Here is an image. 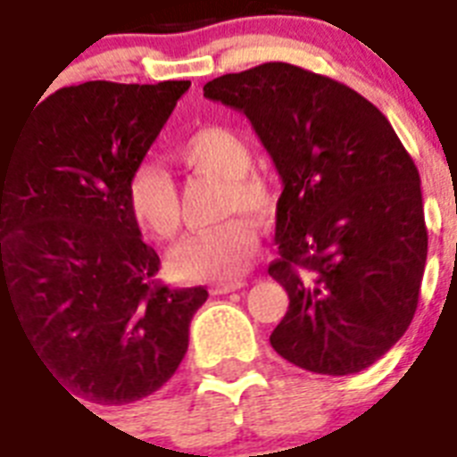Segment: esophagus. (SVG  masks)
Wrapping results in <instances>:
<instances>
[{
	"label": "esophagus",
	"instance_id": "obj_1",
	"mask_svg": "<svg viewBox=\"0 0 457 457\" xmlns=\"http://www.w3.org/2000/svg\"><path fill=\"white\" fill-rule=\"evenodd\" d=\"M246 287V281L235 279V281H222V284H216V287L211 288V293H216V295H222V293H232L239 291V288Z\"/></svg>",
	"mask_w": 457,
	"mask_h": 457
}]
</instances>
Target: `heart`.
<instances>
[{"label":"heart","instance_id":"b5f03b06","mask_svg":"<svg viewBox=\"0 0 457 457\" xmlns=\"http://www.w3.org/2000/svg\"><path fill=\"white\" fill-rule=\"evenodd\" d=\"M173 157L187 169L225 180V213L237 209L262 213L270 206V192L251 173L253 152L239 133L220 124L202 126L185 136ZM126 204L133 220L157 239L176 237L180 228V204L176 185L162 166L143 162L126 183ZM253 222L235 216L213 228L199 229L178 244L169 255L170 272L183 281H229L246 272L255 253Z\"/></svg>","mask_w":457,"mask_h":457}]
</instances>
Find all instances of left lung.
<instances>
[{
  "label": "left lung",
  "mask_w": 457,
  "mask_h": 457,
  "mask_svg": "<svg viewBox=\"0 0 457 457\" xmlns=\"http://www.w3.org/2000/svg\"><path fill=\"white\" fill-rule=\"evenodd\" d=\"M204 96L235 107L279 170V258L288 312L279 357L324 376L369 369L413 321L428 261L420 176L373 103L288 62L222 74Z\"/></svg>",
  "instance_id": "obj_1"
}]
</instances>
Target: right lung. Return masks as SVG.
Masks as SVG:
<instances>
[{"mask_svg":"<svg viewBox=\"0 0 457 457\" xmlns=\"http://www.w3.org/2000/svg\"><path fill=\"white\" fill-rule=\"evenodd\" d=\"M187 88L65 87L0 140V305L11 303L70 396L120 406L157 392L209 298L154 279L159 255L126 204L133 169Z\"/></svg>","mask_w":457,"mask_h":457,"instance_id":"obj_1","label":"right lung"}]
</instances>
